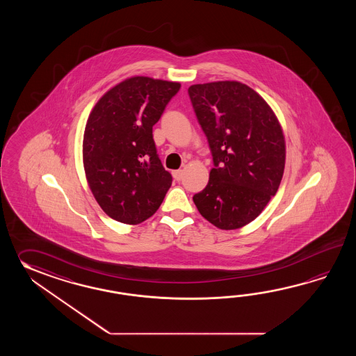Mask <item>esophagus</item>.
I'll return each mask as SVG.
<instances>
[{
  "label": "esophagus",
  "mask_w": 356,
  "mask_h": 356,
  "mask_svg": "<svg viewBox=\"0 0 356 356\" xmlns=\"http://www.w3.org/2000/svg\"><path fill=\"white\" fill-rule=\"evenodd\" d=\"M173 177H175V181H181L183 178V170H173Z\"/></svg>",
  "instance_id": "1"
}]
</instances>
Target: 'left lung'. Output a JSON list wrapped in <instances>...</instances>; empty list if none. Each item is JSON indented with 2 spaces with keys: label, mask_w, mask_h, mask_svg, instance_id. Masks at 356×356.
<instances>
[{
  "label": "left lung",
  "mask_w": 356,
  "mask_h": 356,
  "mask_svg": "<svg viewBox=\"0 0 356 356\" xmlns=\"http://www.w3.org/2000/svg\"><path fill=\"white\" fill-rule=\"evenodd\" d=\"M188 94L213 160L209 183L193 202L212 225L239 229L264 211L280 186V122L265 99L239 81L196 83Z\"/></svg>",
  "instance_id": "8db88e82"
}]
</instances>
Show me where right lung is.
Instances as JSON below:
<instances>
[{
    "label": "right lung",
    "mask_w": 356,
    "mask_h": 356,
    "mask_svg": "<svg viewBox=\"0 0 356 356\" xmlns=\"http://www.w3.org/2000/svg\"><path fill=\"white\" fill-rule=\"evenodd\" d=\"M179 89V83L134 76L92 108L83 132V169L109 218L140 224L156 212L170 188L172 175L156 154L152 126Z\"/></svg>",
    "instance_id": "1"
}]
</instances>
